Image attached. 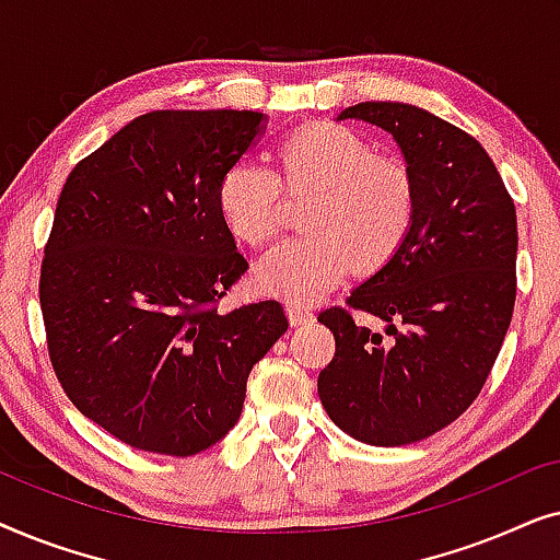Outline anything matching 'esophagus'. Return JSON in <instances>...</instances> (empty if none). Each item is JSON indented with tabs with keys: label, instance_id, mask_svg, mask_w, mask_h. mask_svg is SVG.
<instances>
[{
	"label": "esophagus",
	"instance_id": "obj_1",
	"mask_svg": "<svg viewBox=\"0 0 560 560\" xmlns=\"http://www.w3.org/2000/svg\"><path fill=\"white\" fill-rule=\"evenodd\" d=\"M285 311H288V318H290V324H293V326H303V324H311V320H313V308H308V305H303V303L290 301L285 305Z\"/></svg>",
	"mask_w": 560,
	"mask_h": 560
}]
</instances>
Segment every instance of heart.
I'll use <instances>...</instances> for the list:
<instances>
[{"label":"heart","instance_id":"b5f03b06","mask_svg":"<svg viewBox=\"0 0 560 560\" xmlns=\"http://www.w3.org/2000/svg\"><path fill=\"white\" fill-rule=\"evenodd\" d=\"M282 183L311 196L303 236L280 242L257 265L265 290L293 303L316 301L339 285L351 262L370 270L385 262L412 221V180L395 160L341 127H311L282 144ZM280 178L255 160H236L219 183V211L234 236L270 242L280 229Z\"/></svg>","mask_w":560,"mask_h":560}]
</instances>
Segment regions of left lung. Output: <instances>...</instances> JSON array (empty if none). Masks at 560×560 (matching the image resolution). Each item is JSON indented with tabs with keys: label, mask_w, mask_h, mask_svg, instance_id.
I'll return each mask as SVG.
<instances>
[{
	"label": "left lung",
	"mask_w": 560,
	"mask_h": 560,
	"mask_svg": "<svg viewBox=\"0 0 560 560\" xmlns=\"http://www.w3.org/2000/svg\"><path fill=\"white\" fill-rule=\"evenodd\" d=\"M336 119L393 137L412 180V221L393 257L318 316L336 354L318 374L328 418L370 446H408L439 433L477 400L515 308V203L485 148L435 114L362 102Z\"/></svg>",
	"instance_id": "obj_1"
}]
</instances>
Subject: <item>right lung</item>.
Returning a JSON list of instances; mask_svg holds the SVG:
<instances>
[{
	"instance_id": "obj_1",
	"label": "right lung",
	"mask_w": 560,
	"mask_h": 560,
	"mask_svg": "<svg viewBox=\"0 0 560 560\" xmlns=\"http://www.w3.org/2000/svg\"><path fill=\"white\" fill-rule=\"evenodd\" d=\"M267 127L259 112H150L60 190L40 270L66 395L127 446L201 454L236 425L247 377L288 331L278 301L219 313L247 272L219 183Z\"/></svg>"
}]
</instances>
